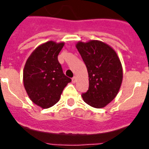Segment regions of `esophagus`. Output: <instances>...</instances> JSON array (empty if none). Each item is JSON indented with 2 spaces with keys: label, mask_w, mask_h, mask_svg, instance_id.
I'll use <instances>...</instances> for the list:
<instances>
[{
  "label": "esophagus",
  "mask_w": 149,
  "mask_h": 149,
  "mask_svg": "<svg viewBox=\"0 0 149 149\" xmlns=\"http://www.w3.org/2000/svg\"><path fill=\"white\" fill-rule=\"evenodd\" d=\"M72 83H73V84H74V83H76V82H77V77H73L72 78Z\"/></svg>",
  "instance_id": "1"
}]
</instances>
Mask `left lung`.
Listing matches in <instances>:
<instances>
[{
    "instance_id": "1",
    "label": "left lung",
    "mask_w": 149,
    "mask_h": 149,
    "mask_svg": "<svg viewBox=\"0 0 149 149\" xmlns=\"http://www.w3.org/2000/svg\"><path fill=\"white\" fill-rule=\"evenodd\" d=\"M76 47L89 76V89L82 94V97L93 107H104L115 98L122 83L120 59L110 45L100 41L79 42Z\"/></svg>"
}]
</instances>
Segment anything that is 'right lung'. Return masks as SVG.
Masks as SVG:
<instances>
[{
    "label": "right lung",
    "instance_id": "obj_1",
    "mask_svg": "<svg viewBox=\"0 0 149 149\" xmlns=\"http://www.w3.org/2000/svg\"><path fill=\"white\" fill-rule=\"evenodd\" d=\"M64 42L49 41L32 52L27 59L23 81L29 98L42 108H49L59 100L63 89L71 79L65 76L58 55Z\"/></svg>",
    "mask_w": 149,
    "mask_h": 149
}]
</instances>
